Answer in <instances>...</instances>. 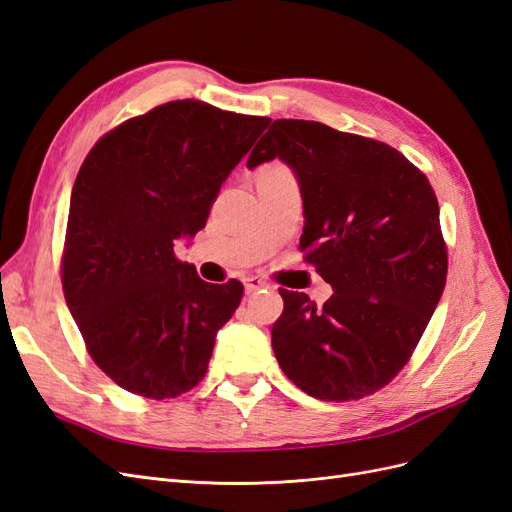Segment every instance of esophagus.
Returning <instances> with one entry per match:
<instances>
[{
    "label": "esophagus",
    "mask_w": 512,
    "mask_h": 512,
    "mask_svg": "<svg viewBox=\"0 0 512 512\" xmlns=\"http://www.w3.org/2000/svg\"><path fill=\"white\" fill-rule=\"evenodd\" d=\"M243 284H245V292H256V290H260V288H267V282L260 280V277H256V275L245 277Z\"/></svg>",
    "instance_id": "1"
}]
</instances>
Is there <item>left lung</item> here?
Masks as SVG:
<instances>
[{"label": "left lung", "mask_w": 512, "mask_h": 512, "mask_svg": "<svg viewBox=\"0 0 512 512\" xmlns=\"http://www.w3.org/2000/svg\"><path fill=\"white\" fill-rule=\"evenodd\" d=\"M273 158L301 185L305 262L333 286L322 307L280 288L275 359L316 399L367 397L410 361L444 292L448 256L436 192L391 145L320 121L275 119L247 168Z\"/></svg>", "instance_id": "left-lung-1"}]
</instances>
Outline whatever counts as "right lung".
Masks as SVG:
<instances>
[{"label": "right lung", "instance_id": "right-lung-1", "mask_svg": "<svg viewBox=\"0 0 512 512\" xmlns=\"http://www.w3.org/2000/svg\"><path fill=\"white\" fill-rule=\"evenodd\" d=\"M269 121L173 100L123 121L87 153L61 286L89 356L121 389L168 399L205 378L243 284L203 282L175 256V241L205 228L222 183Z\"/></svg>", "mask_w": 512, "mask_h": 512}]
</instances>
